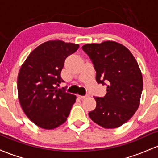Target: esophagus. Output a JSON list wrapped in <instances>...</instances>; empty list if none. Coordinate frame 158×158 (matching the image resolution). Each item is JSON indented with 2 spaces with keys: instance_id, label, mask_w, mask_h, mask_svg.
<instances>
[{
  "instance_id": "esophagus-1",
  "label": "esophagus",
  "mask_w": 158,
  "mask_h": 158,
  "mask_svg": "<svg viewBox=\"0 0 158 158\" xmlns=\"http://www.w3.org/2000/svg\"><path fill=\"white\" fill-rule=\"evenodd\" d=\"M77 97L79 98V99H85V97H87V96H81V95H79V94H77Z\"/></svg>"
}]
</instances>
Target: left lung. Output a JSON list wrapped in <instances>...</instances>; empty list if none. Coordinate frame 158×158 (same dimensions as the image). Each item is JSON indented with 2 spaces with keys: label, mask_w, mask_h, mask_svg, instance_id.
Returning <instances> with one entry per match:
<instances>
[{
  "label": "left lung",
  "mask_w": 158,
  "mask_h": 158,
  "mask_svg": "<svg viewBox=\"0 0 158 158\" xmlns=\"http://www.w3.org/2000/svg\"><path fill=\"white\" fill-rule=\"evenodd\" d=\"M94 65L98 83L107 85L104 97H94L96 108L90 118L105 128H116L126 123L139 106L143 76L135 58L126 47L114 41L82 46Z\"/></svg>",
  "instance_id": "left-lung-1"
}]
</instances>
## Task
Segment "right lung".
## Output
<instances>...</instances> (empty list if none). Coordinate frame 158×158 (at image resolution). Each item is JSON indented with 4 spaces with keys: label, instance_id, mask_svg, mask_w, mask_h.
<instances>
[{
    "label": "right lung",
    "instance_id": "add662e5",
    "mask_svg": "<svg viewBox=\"0 0 158 158\" xmlns=\"http://www.w3.org/2000/svg\"><path fill=\"white\" fill-rule=\"evenodd\" d=\"M79 45L61 40L40 44L27 56L18 75L21 108L34 124L53 129L66 122L77 97L58 89L64 60Z\"/></svg>",
    "mask_w": 158,
    "mask_h": 158
}]
</instances>
